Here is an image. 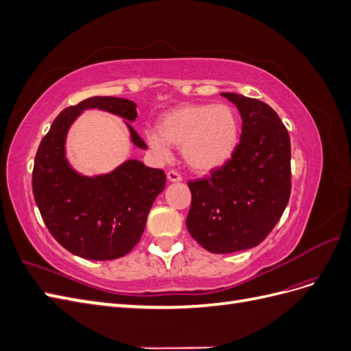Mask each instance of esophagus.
<instances>
[{
  "instance_id": "1",
  "label": "esophagus",
  "mask_w": 351,
  "mask_h": 351,
  "mask_svg": "<svg viewBox=\"0 0 351 351\" xmlns=\"http://www.w3.org/2000/svg\"><path fill=\"white\" fill-rule=\"evenodd\" d=\"M167 178H168V182H171V183L182 182V176H180L177 171H174V169H169V171L167 173Z\"/></svg>"
}]
</instances>
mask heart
I'll list each match as a JSON object with an SVG mask.
<instances>
[{
    "label": "heart",
    "instance_id": "heart-1",
    "mask_svg": "<svg viewBox=\"0 0 351 351\" xmlns=\"http://www.w3.org/2000/svg\"><path fill=\"white\" fill-rule=\"evenodd\" d=\"M158 130L146 133V141L161 155L169 145L182 146L186 164L197 173H209L227 164L240 139L237 112L226 104H189L167 111Z\"/></svg>",
    "mask_w": 351,
    "mask_h": 351
}]
</instances>
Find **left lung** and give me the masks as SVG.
I'll return each instance as SVG.
<instances>
[{
	"mask_svg": "<svg viewBox=\"0 0 351 351\" xmlns=\"http://www.w3.org/2000/svg\"><path fill=\"white\" fill-rule=\"evenodd\" d=\"M241 115L234 155L205 178L189 182L192 205L187 230L210 253L258 246L280 221L291 193V145L268 104L222 93Z\"/></svg>",
	"mask_w": 351,
	"mask_h": 351,
	"instance_id": "obj_1",
	"label": "left lung"
}]
</instances>
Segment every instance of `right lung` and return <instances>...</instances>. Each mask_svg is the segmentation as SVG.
Listing matches in <instances>:
<instances>
[{
  "label": "right lung",
  "mask_w": 351,
  "mask_h": 351,
  "mask_svg": "<svg viewBox=\"0 0 351 351\" xmlns=\"http://www.w3.org/2000/svg\"><path fill=\"white\" fill-rule=\"evenodd\" d=\"M90 108L127 121L137 117L133 101L114 97H92L62 110L38 147L32 189L42 219L62 247L84 259L112 261L139 243L147 214L165 189L167 176L137 159L102 176L86 177L74 171L66 158V136L73 121ZM127 121L133 145L146 149Z\"/></svg>",
  "instance_id": "obj_1"
}]
</instances>
